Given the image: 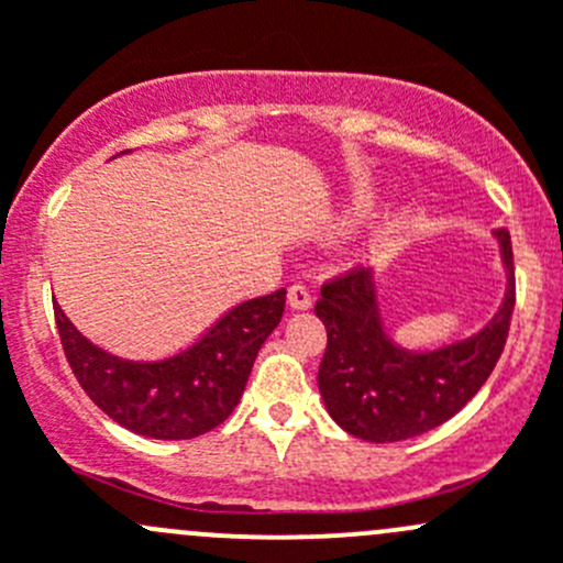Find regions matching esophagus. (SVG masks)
<instances>
[{
  "instance_id": "obj_1",
  "label": "esophagus",
  "mask_w": 563,
  "mask_h": 563,
  "mask_svg": "<svg viewBox=\"0 0 563 563\" xmlns=\"http://www.w3.org/2000/svg\"><path fill=\"white\" fill-rule=\"evenodd\" d=\"M288 305H291L294 310H308L310 305H313V294H310L308 286L297 283V286L288 288Z\"/></svg>"
}]
</instances>
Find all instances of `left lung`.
I'll use <instances>...</instances> for the list:
<instances>
[{
	"label": "left lung",
	"instance_id": "left-lung-1",
	"mask_svg": "<svg viewBox=\"0 0 563 563\" xmlns=\"http://www.w3.org/2000/svg\"><path fill=\"white\" fill-rule=\"evenodd\" d=\"M496 240L507 266L498 313L474 338L422 354L400 349L384 332L371 269L354 266L323 283L316 316L327 327V351L318 389L345 433L373 444L422 435L455 417L490 378L515 310L512 240L507 229H498Z\"/></svg>",
	"mask_w": 563,
	"mask_h": 563
}]
</instances>
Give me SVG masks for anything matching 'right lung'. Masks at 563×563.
Instances as JSON below:
<instances>
[{
	"label": "right lung",
	"instance_id": "1",
	"mask_svg": "<svg viewBox=\"0 0 563 563\" xmlns=\"http://www.w3.org/2000/svg\"><path fill=\"white\" fill-rule=\"evenodd\" d=\"M283 308L286 288L247 299L190 349L161 362L119 360L89 343L59 305H54V316L70 371L100 411L139 435L181 441L229 419Z\"/></svg>",
	"mask_w": 563,
	"mask_h": 563
}]
</instances>
